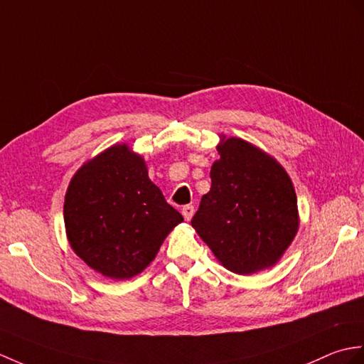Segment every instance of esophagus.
<instances>
[{"label": "esophagus", "instance_id": "esophagus-1", "mask_svg": "<svg viewBox=\"0 0 364 364\" xmlns=\"http://www.w3.org/2000/svg\"><path fill=\"white\" fill-rule=\"evenodd\" d=\"M193 210H196V209H193V206L192 205H186V206H183V209H181V214H183V217L186 218V220H191V218H192V215H193Z\"/></svg>", "mask_w": 364, "mask_h": 364}]
</instances>
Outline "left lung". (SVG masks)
Wrapping results in <instances>:
<instances>
[{
  "label": "left lung",
  "mask_w": 364,
  "mask_h": 364,
  "mask_svg": "<svg viewBox=\"0 0 364 364\" xmlns=\"http://www.w3.org/2000/svg\"><path fill=\"white\" fill-rule=\"evenodd\" d=\"M193 230L220 264L237 274L273 267L299 228L298 200L285 168L240 138L220 136Z\"/></svg>",
  "instance_id": "left-lung-1"
}]
</instances>
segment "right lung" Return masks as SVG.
<instances>
[{
    "label": "right lung",
    "instance_id": "add662e5",
    "mask_svg": "<svg viewBox=\"0 0 364 364\" xmlns=\"http://www.w3.org/2000/svg\"><path fill=\"white\" fill-rule=\"evenodd\" d=\"M63 218L73 251L105 277L122 281L155 259L183 215L149 178L144 158L114 144L74 173Z\"/></svg>",
    "mask_w": 364,
    "mask_h": 364
}]
</instances>
